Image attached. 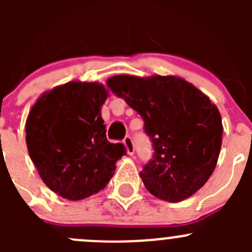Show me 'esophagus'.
Wrapping results in <instances>:
<instances>
[{
  "instance_id": "obj_1",
  "label": "esophagus",
  "mask_w": 252,
  "mask_h": 252,
  "mask_svg": "<svg viewBox=\"0 0 252 252\" xmlns=\"http://www.w3.org/2000/svg\"><path fill=\"white\" fill-rule=\"evenodd\" d=\"M123 144H124V146H126V152H128V155H134L135 149H134L133 139H131L130 136H126L123 140Z\"/></svg>"
}]
</instances>
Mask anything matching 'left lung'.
Masks as SVG:
<instances>
[{"instance_id":"obj_1","label":"left lung","mask_w":252,"mask_h":252,"mask_svg":"<svg viewBox=\"0 0 252 252\" xmlns=\"http://www.w3.org/2000/svg\"><path fill=\"white\" fill-rule=\"evenodd\" d=\"M107 85L142 117L154 159L140 177L154 196L179 202L206 184L217 164L223 126L217 106L175 75L121 74Z\"/></svg>"}]
</instances>
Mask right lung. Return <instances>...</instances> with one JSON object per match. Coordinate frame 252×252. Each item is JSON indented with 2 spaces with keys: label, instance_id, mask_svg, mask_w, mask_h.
<instances>
[{
  "label": "right lung",
  "instance_id": "obj_1",
  "mask_svg": "<svg viewBox=\"0 0 252 252\" xmlns=\"http://www.w3.org/2000/svg\"><path fill=\"white\" fill-rule=\"evenodd\" d=\"M108 96L102 84L73 80L45 91L28 114L30 158L46 187L63 199L79 201L105 189L126 154L106 138L101 107Z\"/></svg>",
  "mask_w": 252,
  "mask_h": 252
}]
</instances>
